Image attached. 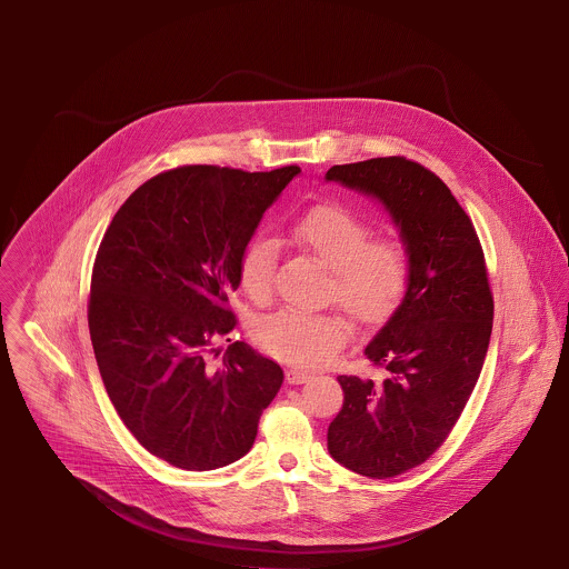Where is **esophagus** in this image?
<instances>
[{"label":"esophagus","instance_id":"34e87169","mask_svg":"<svg viewBox=\"0 0 569 569\" xmlns=\"http://www.w3.org/2000/svg\"><path fill=\"white\" fill-rule=\"evenodd\" d=\"M309 379H311V372H307V370H300V368H289L287 370V383H291V386H302Z\"/></svg>","mask_w":569,"mask_h":569}]
</instances>
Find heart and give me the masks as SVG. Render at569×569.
<instances>
[{"instance_id": "1", "label": "heart", "mask_w": 569, "mask_h": 569, "mask_svg": "<svg viewBox=\"0 0 569 569\" xmlns=\"http://www.w3.org/2000/svg\"><path fill=\"white\" fill-rule=\"evenodd\" d=\"M298 247L330 269V300H337L359 325H383L401 305L409 284V256L395 239H372V228L343 206L322 203L305 212L291 228ZM278 244L258 237L244 247L239 284L247 298L264 302L271 296ZM352 337V326L335 311L305 313L282 309L256 325V339L271 357L320 368Z\"/></svg>"}]
</instances>
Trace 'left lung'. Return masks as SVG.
<instances>
[{"label":"left lung","instance_id":"obj_1","mask_svg":"<svg viewBox=\"0 0 569 569\" xmlns=\"http://www.w3.org/2000/svg\"><path fill=\"white\" fill-rule=\"evenodd\" d=\"M326 181L375 199L409 256L406 296L363 350L390 375L379 386L337 377L343 407L328 427L332 460L388 480L445 442L478 383L492 330L485 253L451 190L420 163H343Z\"/></svg>","mask_w":569,"mask_h":569}]
</instances>
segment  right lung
Returning a JSON list of instances; mask_svg holds the SVG:
<instances>
[{
  "mask_svg": "<svg viewBox=\"0 0 569 569\" xmlns=\"http://www.w3.org/2000/svg\"><path fill=\"white\" fill-rule=\"evenodd\" d=\"M298 174L166 170L122 203L98 247L87 320L102 383L136 440L177 469L243 458L282 386V368L244 341L221 363L208 357L237 326L226 305L244 247Z\"/></svg>",
  "mask_w": 569,
  "mask_h": 569,
  "instance_id": "right-lung-1",
  "label": "right lung"
}]
</instances>
